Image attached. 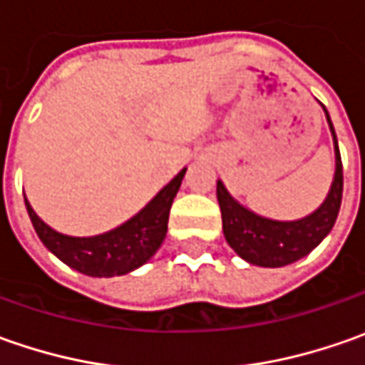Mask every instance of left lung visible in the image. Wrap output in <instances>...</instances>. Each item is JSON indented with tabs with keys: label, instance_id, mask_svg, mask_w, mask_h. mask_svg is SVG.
I'll return each mask as SVG.
<instances>
[{
	"label": "left lung",
	"instance_id": "left-lung-1",
	"mask_svg": "<svg viewBox=\"0 0 365 365\" xmlns=\"http://www.w3.org/2000/svg\"><path fill=\"white\" fill-rule=\"evenodd\" d=\"M325 115L329 121L333 144H335V178L325 203L309 217H302L299 221H274V219L259 217L237 203L223 187V182L217 180V201L225 240L235 250V254L245 262L264 268L288 266L297 259L304 258L309 252H313L333 230L344 195V166L337 146V135L327 109Z\"/></svg>",
	"mask_w": 365,
	"mask_h": 365
}]
</instances>
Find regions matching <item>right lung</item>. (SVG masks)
<instances>
[{
    "instance_id": "obj_1",
    "label": "right lung",
    "mask_w": 365,
    "mask_h": 365,
    "mask_svg": "<svg viewBox=\"0 0 365 365\" xmlns=\"http://www.w3.org/2000/svg\"><path fill=\"white\" fill-rule=\"evenodd\" d=\"M185 173L187 168L178 173L135 217L111 232L95 237L63 235L54 232L38 217L28 201H26V209L42 244L56 258L63 259L66 266L75 268L81 274L97 276V278L121 276L146 264L164 242L168 230L170 205L180 189Z\"/></svg>"
}]
</instances>
